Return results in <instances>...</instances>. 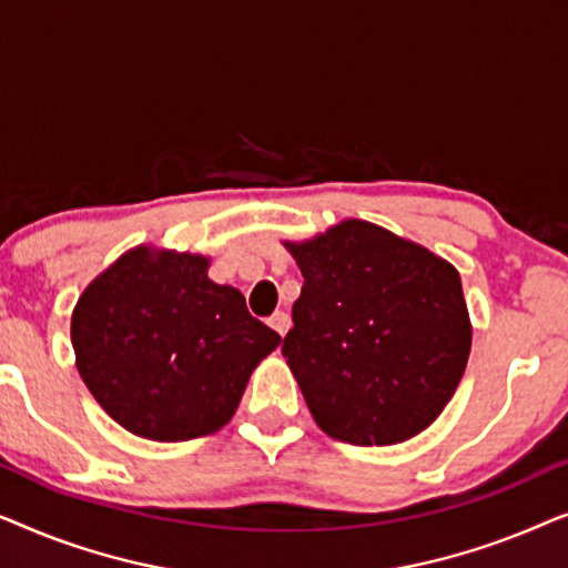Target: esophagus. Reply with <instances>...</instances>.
<instances>
[{
  "label": "esophagus",
  "mask_w": 568,
  "mask_h": 568,
  "mask_svg": "<svg viewBox=\"0 0 568 568\" xmlns=\"http://www.w3.org/2000/svg\"><path fill=\"white\" fill-rule=\"evenodd\" d=\"M268 325L278 333V336H284V333L290 331V315H286L284 310H276V313L268 317Z\"/></svg>",
  "instance_id": "esophagus-1"
}]
</instances>
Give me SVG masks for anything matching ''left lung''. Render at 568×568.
Wrapping results in <instances>:
<instances>
[{
    "label": "left lung",
    "mask_w": 568,
    "mask_h": 568,
    "mask_svg": "<svg viewBox=\"0 0 568 568\" xmlns=\"http://www.w3.org/2000/svg\"><path fill=\"white\" fill-rule=\"evenodd\" d=\"M286 247L305 282L282 354L317 426L362 447L424 432L470 354L455 266L362 220Z\"/></svg>",
    "instance_id": "8db88e82"
}]
</instances>
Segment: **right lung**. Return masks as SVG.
Here are the masks:
<instances>
[{
	"instance_id": "right-lung-1",
	"label": "right lung",
	"mask_w": 568,
	"mask_h": 568,
	"mask_svg": "<svg viewBox=\"0 0 568 568\" xmlns=\"http://www.w3.org/2000/svg\"><path fill=\"white\" fill-rule=\"evenodd\" d=\"M206 268L204 255L134 247L77 302V369L136 437L185 442L222 429L251 372L282 341Z\"/></svg>"
}]
</instances>
